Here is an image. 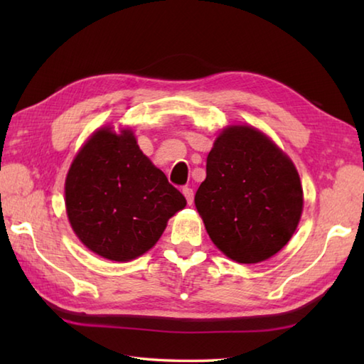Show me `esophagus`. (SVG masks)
I'll use <instances>...</instances> for the list:
<instances>
[{
	"label": "esophagus",
	"mask_w": 364,
	"mask_h": 364,
	"mask_svg": "<svg viewBox=\"0 0 364 364\" xmlns=\"http://www.w3.org/2000/svg\"><path fill=\"white\" fill-rule=\"evenodd\" d=\"M183 194H184V197H186L188 203L192 205V202H194V191H192L191 188H183Z\"/></svg>",
	"instance_id": "obj_1"
}]
</instances>
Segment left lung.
Listing matches in <instances>:
<instances>
[{
  "mask_svg": "<svg viewBox=\"0 0 364 364\" xmlns=\"http://www.w3.org/2000/svg\"><path fill=\"white\" fill-rule=\"evenodd\" d=\"M196 208L220 252L255 264L274 257L292 237L304 189L292 161L264 133L233 125L208 154Z\"/></svg>",
  "mask_w": 364,
  "mask_h": 364,
  "instance_id": "left-lung-1",
  "label": "left lung"
}]
</instances>
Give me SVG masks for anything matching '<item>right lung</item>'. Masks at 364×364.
Wrapping results in <instances>:
<instances>
[{"label": "right lung", "mask_w": 364, "mask_h": 364, "mask_svg": "<svg viewBox=\"0 0 364 364\" xmlns=\"http://www.w3.org/2000/svg\"><path fill=\"white\" fill-rule=\"evenodd\" d=\"M186 198L139 149L131 129L102 128L76 154L65 178L75 235L111 261H131L158 242Z\"/></svg>", "instance_id": "right-lung-1"}]
</instances>
